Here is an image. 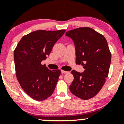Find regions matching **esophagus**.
Segmentation results:
<instances>
[{
    "instance_id": "34e87169",
    "label": "esophagus",
    "mask_w": 124,
    "mask_h": 124,
    "mask_svg": "<svg viewBox=\"0 0 124 124\" xmlns=\"http://www.w3.org/2000/svg\"><path fill=\"white\" fill-rule=\"evenodd\" d=\"M62 73H64V74H67V73H69V71H64V70H62Z\"/></svg>"
}]
</instances>
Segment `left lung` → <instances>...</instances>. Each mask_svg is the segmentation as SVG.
Instances as JSON below:
<instances>
[{
  "instance_id": "left-lung-1",
  "label": "left lung",
  "mask_w": 124,
  "mask_h": 124,
  "mask_svg": "<svg viewBox=\"0 0 124 124\" xmlns=\"http://www.w3.org/2000/svg\"><path fill=\"white\" fill-rule=\"evenodd\" d=\"M66 35L73 41L76 62L85 71L72 70L74 80L70 86L73 94L83 100L92 98L103 87L109 70L111 54L104 36L89 27L70 30Z\"/></svg>"
}]
</instances>
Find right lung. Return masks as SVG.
<instances>
[{
  "label": "right lung",
  "mask_w": 124,
  "mask_h": 124,
  "mask_svg": "<svg viewBox=\"0 0 124 124\" xmlns=\"http://www.w3.org/2000/svg\"><path fill=\"white\" fill-rule=\"evenodd\" d=\"M66 30H38L23 36L14 51L16 75L21 87L35 101H43L53 94L61 74L50 70L41 62Z\"/></svg>",
  "instance_id": "1"
}]
</instances>
